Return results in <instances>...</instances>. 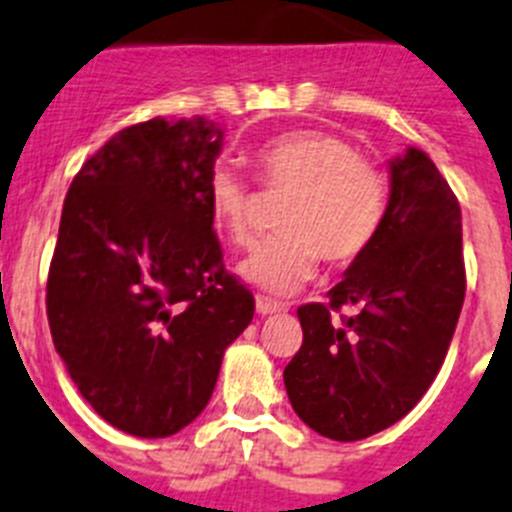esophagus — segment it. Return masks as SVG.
I'll use <instances>...</instances> for the list:
<instances>
[{
  "mask_svg": "<svg viewBox=\"0 0 512 512\" xmlns=\"http://www.w3.org/2000/svg\"><path fill=\"white\" fill-rule=\"evenodd\" d=\"M284 307L277 305L274 300H269V297H256V312H259L261 318H266V315H274V312H282Z\"/></svg>",
  "mask_w": 512,
  "mask_h": 512,
  "instance_id": "obj_1",
  "label": "esophagus"
}]
</instances>
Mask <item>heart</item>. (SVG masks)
<instances>
[{
  "label": "heart",
  "mask_w": 512,
  "mask_h": 512,
  "mask_svg": "<svg viewBox=\"0 0 512 512\" xmlns=\"http://www.w3.org/2000/svg\"><path fill=\"white\" fill-rule=\"evenodd\" d=\"M261 182L292 192L279 220L284 235L264 241L238 264V274L269 295H292L307 284L323 256L343 266L372 246L387 212L382 171L359 156L354 143L323 130H292L256 153ZM215 228L243 246L251 241L253 194L228 166L207 179Z\"/></svg>",
  "instance_id": "heart-1"
}]
</instances>
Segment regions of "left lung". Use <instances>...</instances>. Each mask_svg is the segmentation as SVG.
<instances>
[{"instance_id":"1","label":"left lung","mask_w":512,"mask_h":512,"mask_svg":"<svg viewBox=\"0 0 512 512\" xmlns=\"http://www.w3.org/2000/svg\"><path fill=\"white\" fill-rule=\"evenodd\" d=\"M461 207L428 153L390 161V202L372 246L351 261L328 305L297 310L302 346L284 369L302 423L361 441L405 418L441 369L464 305ZM354 304L356 316L329 320Z\"/></svg>"}]
</instances>
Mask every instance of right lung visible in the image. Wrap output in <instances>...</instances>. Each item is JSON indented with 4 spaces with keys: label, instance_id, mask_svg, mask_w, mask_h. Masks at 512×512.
I'll list each match as a JSON object with an SVG mask.
<instances>
[{
    "label": "right lung",
    "instance_id": "add662e5",
    "mask_svg": "<svg viewBox=\"0 0 512 512\" xmlns=\"http://www.w3.org/2000/svg\"><path fill=\"white\" fill-rule=\"evenodd\" d=\"M220 151L215 122L153 117L112 135L63 202L45 295L53 346L81 397L130 436L192 423L253 318L212 230Z\"/></svg>",
    "mask_w": 512,
    "mask_h": 512
}]
</instances>
